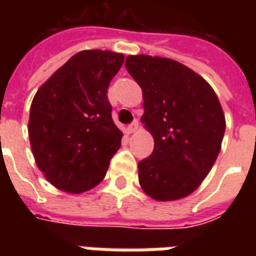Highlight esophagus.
I'll use <instances>...</instances> for the list:
<instances>
[{
	"mask_svg": "<svg viewBox=\"0 0 256 256\" xmlns=\"http://www.w3.org/2000/svg\"><path fill=\"white\" fill-rule=\"evenodd\" d=\"M138 128H140V122H138V120H134L132 124H128V134H132V132H136Z\"/></svg>",
	"mask_w": 256,
	"mask_h": 256,
	"instance_id": "1",
	"label": "esophagus"
}]
</instances>
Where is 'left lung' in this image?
<instances>
[{"label": "left lung", "mask_w": 256, "mask_h": 256, "mask_svg": "<svg viewBox=\"0 0 256 256\" xmlns=\"http://www.w3.org/2000/svg\"><path fill=\"white\" fill-rule=\"evenodd\" d=\"M126 69L142 88L140 120L154 138L152 156L138 164L142 190L166 202L190 195L218 158L226 120L208 82L170 58L128 56Z\"/></svg>", "instance_id": "obj_1"}]
</instances>
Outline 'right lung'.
Wrapping results in <instances>:
<instances>
[{"mask_svg": "<svg viewBox=\"0 0 256 256\" xmlns=\"http://www.w3.org/2000/svg\"><path fill=\"white\" fill-rule=\"evenodd\" d=\"M124 54L84 50L38 88L30 106L29 140L38 168L58 190L81 194L104 178L120 148L108 88Z\"/></svg>", "mask_w": 256, "mask_h": 256, "instance_id": "obj_1", "label": "right lung"}]
</instances>
